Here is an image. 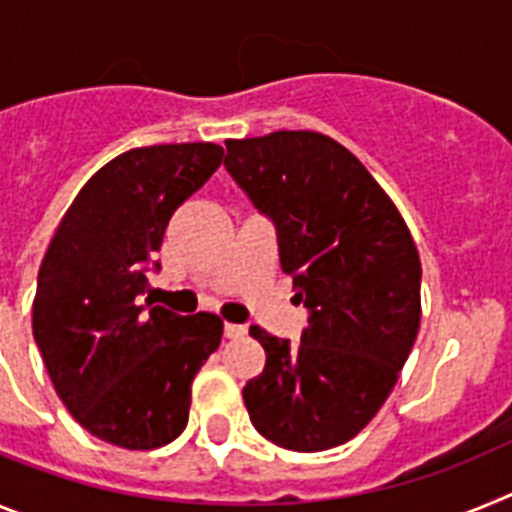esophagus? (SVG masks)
<instances>
[{
    "label": "esophagus",
    "instance_id": "34e87169",
    "mask_svg": "<svg viewBox=\"0 0 512 512\" xmlns=\"http://www.w3.org/2000/svg\"><path fill=\"white\" fill-rule=\"evenodd\" d=\"M244 332L247 330H244L242 324H229V322L224 324V337H229V340H234V337H242Z\"/></svg>",
    "mask_w": 512,
    "mask_h": 512
}]
</instances>
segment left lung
I'll list each match as a JSON object with an SVG mask.
<instances>
[{
  "instance_id": "1",
  "label": "left lung",
  "mask_w": 512,
  "mask_h": 512,
  "mask_svg": "<svg viewBox=\"0 0 512 512\" xmlns=\"http://www.w3.org/2000/svg\"><path fill=\"white\" fill-rule=\"evenodd\" d=\"M226 170L270 216L293 299L309 309L299 345L260 327L265 368L242 397L262 438L327 451L366 428L420 330V255L402 213L335 139L275 131L226 141Z\"/></svg>"
}]
</instances>
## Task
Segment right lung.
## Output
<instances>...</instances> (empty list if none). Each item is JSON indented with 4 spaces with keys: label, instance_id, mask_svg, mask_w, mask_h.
<instances>
[{
    "label": "right lung",
    "instance_id": "1",
    "mask_svg": "<svg viewBox=\"0 0 512 512\" xmlns=\"http://www.w3.org/2000/svg\"><path fill=\"white\" fill-rule=\"evenodd\" d=\"M219 144L123 151L87 180L48 244L33 337L53 389L87 433L128 451L185 430L190 386L224 322L180 317L141 296L172 213L219 170Z\"/></svg>",
    "mask_w": 512,
    "mask_h": 512
}]
</instances>
